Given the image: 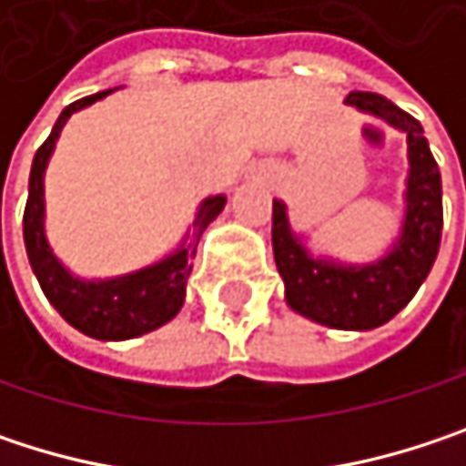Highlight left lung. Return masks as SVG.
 Masks as SVG:
<instances>
[{
    "label": "left lung",
    "instance_id": "left-lung-1",
    "mask_svg": "<svg viewBox=\"0 0 466 466\" xmlns=\"http://www.w3.org/2000/svg\"><path fill=\"white\" fill-rule=\"evenodd\" d=\"M345 105L383 118L389 127L408 135L410 172L400 239L372 264H337L331 258H316L291 232L286 205L275 199L272 250L291 310L331 329L367 331L391 321L426 280L442 237V180L423 137V127L410 113L370 91H350Z\"/></svg>",
    "mask_w": 466,
    "mask_h": 466
}]
</instances>
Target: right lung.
Wrapping results in <instances>:
<instances>
[{
	"label": "right lung",
	"instance_id": "obj_1",
	"mask_svg": "<svg viewBox=\"0 0 466 466\" xmlns=\"http://www.w3.org/2000/svg\"><path fill=\"white\" fill-rule=\"evenodd\" d=\"M107 94H113V91H99V94L83 96V99L72 102L69 107H64L50 137L37 147L35 161H32V175H29V199H26V210H24V242H26L29 264L46 291L47 302L61 313V319L66 324H72L77 331L96 337V339H132V337H140V334L164 326L180 313L199 237L218 218V213L227 205V197L218 194L199 205L191 239L183 242L167 258H161L145 269H137V272L110 278V280L75 278L53 256L46 239L43 177H46L47 158L56 147L64 124L69 121V116L99 102Z\"/></svg>",
	"mask_w": 466,
	"mask_h": 466
}]
</instances>
